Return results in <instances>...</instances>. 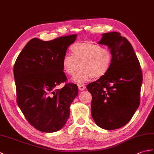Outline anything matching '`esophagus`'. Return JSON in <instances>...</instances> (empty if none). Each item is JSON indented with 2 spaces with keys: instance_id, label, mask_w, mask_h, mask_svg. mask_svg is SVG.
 Here are the masks:
<instances>
[{
  "instance_id": "1",
  "label": "esophagus",
  "mask_w": 154,
  "mask_h": 154,
  "mask_svg": "<svg viewBox=\"0 0 154 154\" xmlns=\"http://www.w3.org/2000/svg\"><path fill=\"white\" fill-rule=\"evenodd\" d=\"M78 87H79V89L80 91H83L85 89V86L84 85H81V84L78 85Z\"/></svg>"
}]
</instances>
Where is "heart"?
Listing matches in <instances>:
<instances>
[{"label": "heart", "mask_w": 154, "mask_h": 154, "mask_svg": "<svg viewBox=\"0 0 154 154\" xmlns=\"http://www.w3.org/2000/svg\"><path fill=\"white\" fill-rule=\"evenodd\" d=\"M72 55L65 54L61 65L64 71L73 75L78 69L80 70L73 78L75 82L81 83L91 78L99 79L103 77L111 66L112 52L109 48L90 42H78L71 47Z\"/></svg>", "instance_id": "1"}]
</instances>
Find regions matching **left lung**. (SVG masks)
<instances>
[{
	"label": "left lung",
	"mask_w": 154,
	"mask_h": 154,
	"mask_svg": "<svg viewBox=\"0 0 154 154\" xmlns=\"http://www.w3.org/2000/svg\"><path fill=\"white\" fill-rule=\"evenodd\" d=\"M99 44L107 45L112 54L110 69L87 85L92 95L91 114L101 128L115 130L131 120L140 105L142 72L128 40L117 32L103 34Z\"/></svg>",
	"instance_id": "8db88e82"
}]
</instances>
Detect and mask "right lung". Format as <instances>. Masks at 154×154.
<instances>
[{
  "mask_svg": "<svg viewBox=\"0 0 154 154\" xmlns=\"http://www.w3.org/2000/svg\"><path fill=\"white\" fill-rule=\"evenodd\" d=\"M77 35L61 36L51 41L33 38L16 59L14 77L17 104L26 119L35 129L57 132L70 114V105L78 94L76 84L67 83L62 58Z\"/></svg>",
  "mask_w": 154,
  "mask_h": 154,
  "instance_id": "1",
  "label": "right lung"
}]
</instances>
